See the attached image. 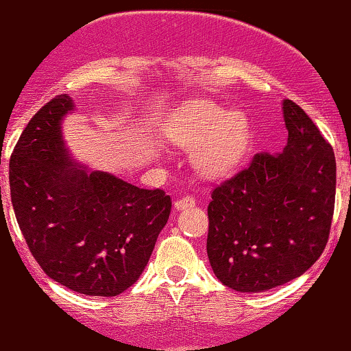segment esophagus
I'll return each mask as SVG.
<instances>
[{
    "label": "esophagus",
    "instance_id": "obj_1",
    "mask_svg": "<svg viewBox=\"0 0 351 351\" xmlns=\"http://www.w3.org/2000/svg\"><path fill=\"white\" fill-rule=\"evenodd\" d=\"M193 206H195V198H191V196H184V198L175 201V208L178 209V211L180 209H186Z\"/></svg>",
    "mask_w": 351,
    "mask_h": 351
}]
</instances>
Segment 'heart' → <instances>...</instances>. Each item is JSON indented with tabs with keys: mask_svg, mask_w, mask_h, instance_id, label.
<instances>
[{
	"mask_svg": "<svg viewBox=\"0 0 351 351\" xmlns=\"http://www.w3.org/2000/svg\"><path fill=\"white\" fill-rule=\"evenodd\" d=\"M170 138L195 148L193 162L204 178H226L249 150V123L241 112L217 104L196 102L184 107L170 128Z\"/></svg>",
	"mask_w": 351,
	"mask_h": 351,
	"instance_id": "1",
	"label": "heart"
}]
</instances>
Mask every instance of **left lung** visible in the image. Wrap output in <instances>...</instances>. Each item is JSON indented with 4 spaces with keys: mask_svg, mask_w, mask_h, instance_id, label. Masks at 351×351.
<instances>
[{
    "mask_svg": "<svg viewBox=\"0 0 351 351\" xmlns=\"http://www.w3.org/2000/svg\"><path fill=\"white\" fill-rule=\"evenodd\" d=\"M287 147L256 153L247 168L216 186L208 206V259L237 292L293 280L327 245L335 208V153L292 100L282 102Z\"/></svg>",
    "mask_w": 351,
    "mask_h": 351,
    "instance_id": "obj_1",
    "label": "left lung"
}]
</instances>
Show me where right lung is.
Returning <instances> with one entry per match:
<instances>
[{
	"mask_svg": "<svg viewBox=\"0 0 351 351\" xmlns=\"http://www.w3.org/2000/svg\"><path fill=\"white\" fill-rule=\"evenodd\" d=\"M72 108L69 95H56L26 125L10 160L11 203L47 277L86 295L115 297L142 276L171 199L72 162L60 127Z\"/></svg>",
	"mask_w": 351,
	"mask_h": 351,
	"instance_id": "right-lung-1",
	"label": "right lung"
}]
</instances>
